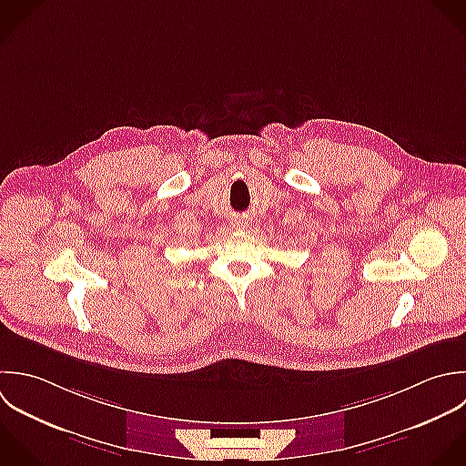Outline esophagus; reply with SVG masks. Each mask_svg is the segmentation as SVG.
<instances>
[{
  "label": "esophagus",
  "mask_w": 466,
  "mask_h": 466,
  "mask_svg": "<svg viewBox=\"0 0 466 466\" xmlns=\"http://www.w3.org/2000/svg\"><path fill=\"white\" fill-rule=\"evenodd\" d=\"M243 225H245V223H241V227H243Z\"/></svg>",
  "instance_id": "34e87169"
}]
</instances>
